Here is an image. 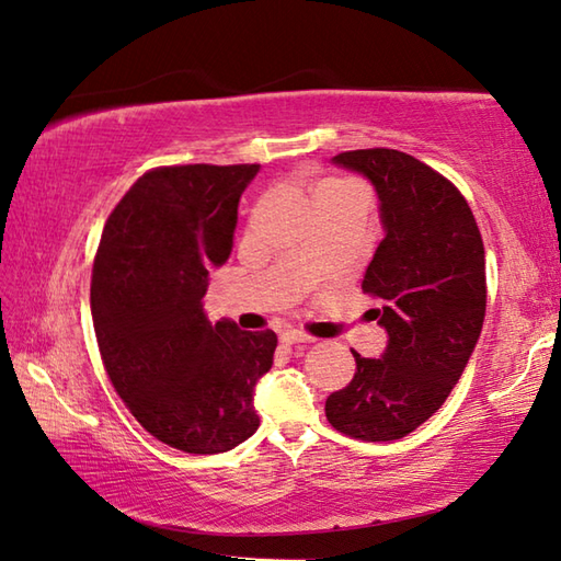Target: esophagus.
<instances>
[{
	"label": "esophagus",
	"mask_w": 561,
	"mask_h": 561,
	"mask_svg": "<svg viewBox=\"0 0 561 561\" xmlns=\"http://www.w3.org/2000/svg\"><path fill=\"white\" fill-rule=\"evenodd\" d=\"M279 340L287 342V344H308V342H313V337L304 335L301 330H284L282 335H279Z\"/></svg>",
	"instance_id": "34e87169"
}]
</instances>
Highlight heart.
<instances>
[{"label":"heart","mask_w":561,"mask_h":561,"mask_svg":"<svg viewBox=\"0 0 561 561\" xmlns=\"http://www.w3.org/2000/svg\"><path fill=\"white\" fill-rule=\"evenodd\" d=\"M325 187H337V183H325L320 190H325Z\"/></svg>","instance_id":"1"}]
</instances>
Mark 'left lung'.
Masks as SVG:
<instances>
[{"instance_id": "left-lung-1", "label": "left lung", "mask_w": 561, "mask_h": 561, "mask_svg": "<svg viewBox=\"0 0 561 561\" xmlns=\"http://www.w3.org/2000/svg\"><path fill=\"white\" fill-rule=\"evenodd\" d=\"M378 195L383 241L362 289L383 306L374 316L388 344L378 359L354 354L356 374L325 402L328 422L362 440H396L424 424L450 396L480 340L484 245L468 202L444 175L396 149L332 157Z\"/></svg>"}]
</instances>
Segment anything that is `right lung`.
<instances>
[{
	"mask_svg": "<svg viewBox=\"0 0 561 561\" xmlns=\"http://www.w3.org/2000/svg\"><path fill=\"white\" fill-rule=\"evenodd\" d=\"M257 171L195 163L145 173L105 221L93 262V330L117 396L151 436L197 456L257 432L255 386L277 350L272 330L229 318L211 325L202 304Z\"/></svg>",
	"mask_w": 561,
	"mask_h": 561,
	"instance_id": "obj_1",
	"label": "right lung"
}]
</instances>
